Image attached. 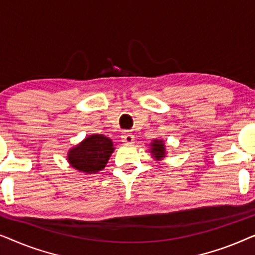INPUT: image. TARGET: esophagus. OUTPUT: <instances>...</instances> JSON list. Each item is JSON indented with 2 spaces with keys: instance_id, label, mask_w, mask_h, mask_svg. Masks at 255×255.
I'll return each mask as SVG.
<instances>
[{
  "instance_id": "esophagus-1",
  "label": "esophagus",
  "mask_w": 255,
  "mask_h": 255,
  "mask_svg": "<svg viewBox=\"0 0 255 255\" xmlns=\"http://www.w3.org/2000/svg\"><path fill=\"white\" fill-rule=\"evenodd\" d=\"M123 141L125 142V144H133V141H134L133 134H131V133L124 134L123 135Z\"/></svg>"
}]
</instances>
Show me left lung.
<instances>
[{"label":"left lung","instance_id":"1","mask_svg":"<svg viewBox=\"0 0 255 255\" xmlns=\"http://www.w3.org/2000/svg\"><path fill=\"white\" fill-rule=\"evenodd\" d=\"M165 145H163L162 140H154L152 142V148H151V152L154 154L155 158L158 159H161L165 156Z\"/></svg>","mask_w":255,"mask_h":255}]
</instances>
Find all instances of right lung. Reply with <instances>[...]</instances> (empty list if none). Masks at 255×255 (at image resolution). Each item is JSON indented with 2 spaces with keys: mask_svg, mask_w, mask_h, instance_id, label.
<instances>
[{
  "mask_svg": "<svg viewBox=\"0 0 255 255\" xmlns=\"http://www.w3.org/2000/svg\"><path fill=\"white\" fill-rule=\"evenodd\" d=\"M113 152L111 139L102 134H93L69 151L68 161L75 169L93 174L106 167Z\"/></svg>",
  "mask_w": 255,
  "mask_h": 255,
  "instance_id": "obj_1",
  "label": "right lung"
}]
</instances>
